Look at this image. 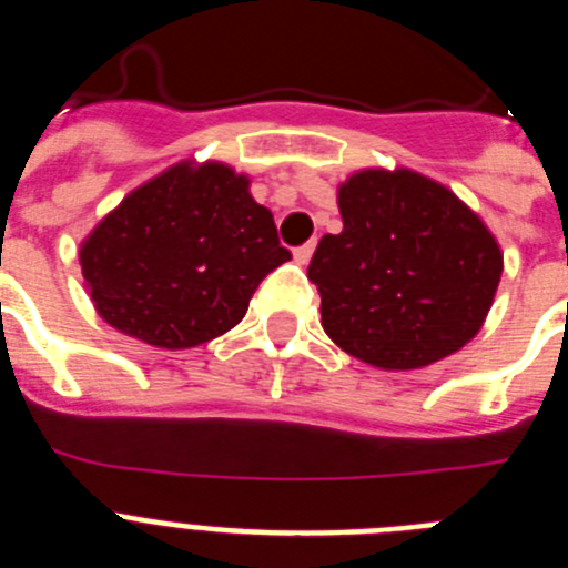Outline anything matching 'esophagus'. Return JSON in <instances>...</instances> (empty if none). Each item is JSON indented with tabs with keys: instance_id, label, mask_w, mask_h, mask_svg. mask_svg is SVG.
I'll return each mask as SVG.
<instances>
[{
	"instance_id": "34e87169",
	"label": "esophagus",
	"mask_w": 568,
	"mask_h": 568,
	"mask_svg": "<svg viewBox=\"0 0 568 568\" xmlns=\"http://www.w3.org/2000/svg\"><path fill=\"white\" fill-rule=\"evenodd\" d=\"M313 253H315V244L313 241H307V244H301V247H295V261H298L301 267H304V264H310V258H313Z\"/></svg>"
}]
</instances>
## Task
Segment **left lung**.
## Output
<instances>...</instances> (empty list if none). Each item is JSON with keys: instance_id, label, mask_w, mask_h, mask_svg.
Instances as JSON below:
<instances>
[{"instance_id": "left-lung-1", "label": "left lung", "mask_w": 568, "mask_h": 568, "mask_svg": "<svg viewBox=\"0 0 568 568\" xmlns=\"http://www.w3.org/2000/svg\"><path fill=\"white\" fill-rule=\"evenodd\" d=\"M344 230L310 261L321 327L353 358L424 369L484 327L504 253L469 204L409 168H364L338 184Z\"/></svg>"}]
</instances>
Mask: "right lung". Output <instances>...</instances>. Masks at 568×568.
<instances>
[{
	"instance_id": "1",
	"label": "right lung",
	"mask_w": 568,
	"mask_h": 568,
	"mask_svg": "<svg viewBox=\"0 0 568 568\" xmlns=\"http://www.w3.org/2000/svg\"><path fill=\"white\" fill-rule=\"evenodd\" d=\"M284 261L290 250L250 193V175L193 159L130 190L79 247L97 313L159 349H190L233 329Z\"/></svg>"
}]
</instances>
